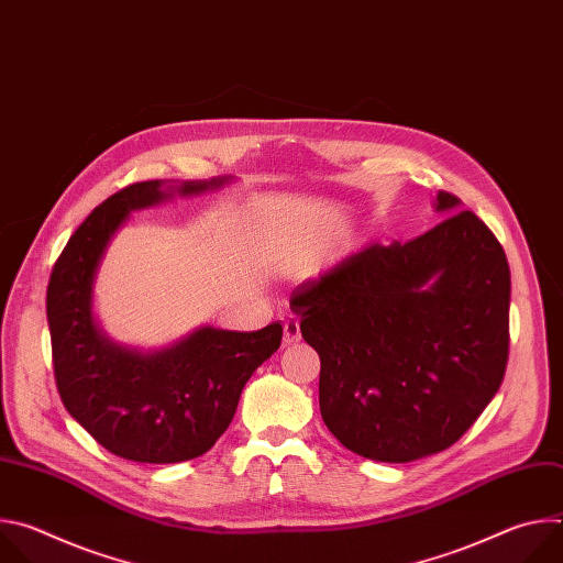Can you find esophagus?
Here are the masks:
<instances>
[{
  "label": "esophagus",
  "instance_id": "34e87169",
  "mask_svg": "<svg viewBox=\"0 0 563 563\" xmlns=\"http://www.w3.org/2000/svg\"><path fill=\"white\" fill-rule=\"evenodd\" d=\"M283 332H285V334H283V343H285V345L298 343V341H300V323H298V318L289 316V318L285 320Z\"/></svg>",
  "mask_w": 563,
  "mask_h": 563
}]
</instances>
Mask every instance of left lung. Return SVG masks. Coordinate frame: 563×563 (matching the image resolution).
Masks as SVG:
<instances>
[{
	"label": "left lung",
	"mask_w": 563,
	"mask_h": 563,
	"mask_svg": "<svg viewBox=\"0 0 563 563\" xmlns=\"http://www.w3.org/2000/svg\"><path fill=\"white\" fill-rule=\"evenodd\" d=\"M430 231L372 243L291 291L320 356L318 404L352 452L408 463L456 443L497 394L510 345V267L461 200Z\"/></svg>",
	"instance_id": "1"
}]
</instances>
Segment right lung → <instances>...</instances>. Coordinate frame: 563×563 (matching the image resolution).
<instances>
[{"mask_svg": "<svg viewBox=\"0 0 563 563\" xmlns=\"http://www.w3.org/2000/svg\"><path fill=\"white\" fill-rule=\"evenodd\" d=\"M227 180L174 189L146 180L120 189L77 227L51 272L46 316L59 398L79 426L122 459L178 463L211 450L245 383L280 347L283 328L272 323L258 332L200 328L172 347L137 352L111 343L93 320V278L129 213Z\"/></svg>", "mask_w": 563, "mask_h": 563, "instance_id": "obj_1", "label": "right lung"}]
</instances>
